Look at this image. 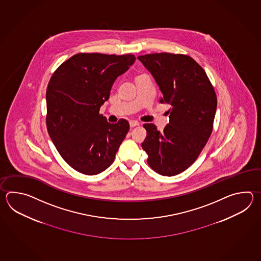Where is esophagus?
Returning a JSON list of instances; mask_svg holds the SVG:
<instances>
[{"label":"esophagus","instance_id":"obj_1","mask_svg":"<svg viewBox=\"0 0 261 261\" xmlns=\"http://www.w3.org/2000/svg\"><path fill=\"white\" fill-rule=\"evenodd\" d=\"M140 125V123L138 121H136V120H130L129 121V126L133 128V127H135V126H139Z\"/></svg>","mask_w":261,"mask_h":261}]
</instances>
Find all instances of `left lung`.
<instances>
[{
    "instance_id": "8db88e82",
    "label": "left lung",
    "mask_w": 261,
    "mask_h": 261,
    "mask_svg": "<svg viewBox=\"0 0 261 261\" xmlns=\"http://www.w3.org/2000/svg\"><path fill=\"white\" fill-rule=\"evenodd\" d=\"M163 94L161 102L172 108L170 122L159 132L144 124L142 144L147 163L155 172L173 176L194 163L213 130L217 99L205 71L189 56L155 53L139 56Z\"/></svg>"
}]
</instances>
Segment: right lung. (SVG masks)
Masks as SVG:
<instances>
[{
    "label": "right lung",
    "mask_w": 261,
    "mask_h": 261,
    "mask_svg": "<svg viewBox=\"0 0 261 261\" xmlns=\"http://www.w3.org/2000/svg\"><path fill=\"white\" fill-rule=\"evenodd\" d=\"M136 58L79 53L64 61L46 89V128L62 159L75 171L95 175L115 161L129 125L100 115L112 86Z\"/></svg>",
    "instance_id": "right-lung-1"
}]
</instances>
